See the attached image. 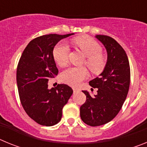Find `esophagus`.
Listing matches in <instances>:
<instances>
[{
  "label": "esophagus",
  "mask_w": 147,
  "mask_h": 147,
  "mask_svg": "<svg viewBox=\"0 0 147 147\" xmlns=\"http://www.w3.org/2000/svg\"><path fill=\"white\" fill-rule=\"evenodd\" d=\"M73 90H74V93H76V92L80 91V89H78V88H73Z\"/></svg>",
  "instance_id": "obj_1"
}]
</instances>
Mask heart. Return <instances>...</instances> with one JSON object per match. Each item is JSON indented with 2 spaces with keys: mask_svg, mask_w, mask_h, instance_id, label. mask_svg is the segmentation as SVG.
<instances>
[{
  "mask_svg": "<svg viewBox=\"0 0 147 147\" xmlns=\"http://www.w3.org/2000/svg\"><path fill=\"white\" fill-rule=\"evenodd\" d=\"M75 45L87 57L84 64L94 74H98L103 71L106 64L105 58L102 53V47L90 37H81L74 40ZM69 55V49L63 41L59 42L53 51L54 59L59 65L67 64ZM88 71L84 67H70L62 73L61 79L64 82L71 86H77L86 79Z\"/></svg>",
  "mask_w": 147,
  "mask_h": 147,
  "instance_id": "1",
  "label": "heart"
}]
</instances>
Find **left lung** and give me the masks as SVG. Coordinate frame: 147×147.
<instances>
[{"label": "left lung", "instance_id": "1", "mask_svg": "<svg viewBox=\"0 0 147 147\" xmlns=\"http://www.w3.org/2000/svg\"><path fill=\"white\" fill-rule=\"evenodd\" d=\"M105 45L107 61L100 76L89 82L93 88H98L97 95L91 96L83 90L86 102L80 107V117L91 127L107 124L117 115L129 91L130 67L125 51L113 38L107 35H96Z\"/></svg>", "mask_w": 147, "mask_h": 147}]
</instances>
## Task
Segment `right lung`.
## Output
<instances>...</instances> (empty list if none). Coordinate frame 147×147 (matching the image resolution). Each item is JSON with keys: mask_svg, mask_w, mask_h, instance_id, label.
Segmentation results:
<instances>
[{"mask_svg": "<svg viewBox=\"0 0 147 147\" xmlns=\"http://www.w3.org/2000/svg\"><path fill=\"white\" fill-rule=\"evenodd\" d=\"M74 34L42 35L32 40L23 51L17 67V84L20 102L32 119L42 126L55 125L73 90L65 84L49 90L48 82L58 74L53 56L56 44Z\"/></svg>", "mask_w": 147, "mask_h": 147, "instance_id": "obj_1", "label": "right lung"}]
</instances>
